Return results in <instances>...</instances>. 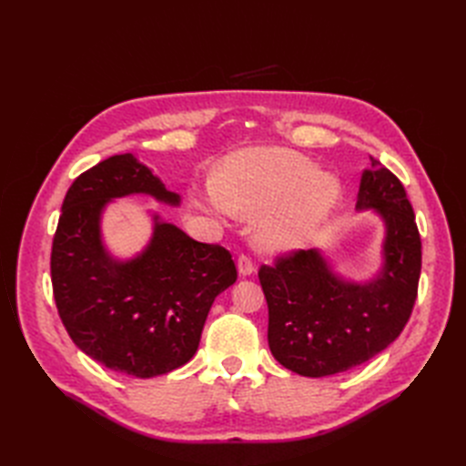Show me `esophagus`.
I'll list each match as a JSON object with an SVG mask.
<instances>
[{
    "label": "esophagus",
    "instance_id": "1",
    "mask_svg": "<svg viewBox=\"0 0 466 466\" xmlns=\"http://www.w3.org/2000/svg\"><path fill=\"white\" fill-rule=\"evenodd\" d=\"M237 270L241 276H250V274H255V264H252V260L248 257L241 255L237 260Z\"/></svg>",
    "mask_w": 466,
    "mask_h": 466
}]
</instances>
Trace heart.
<instances>
[{"mask_svg":"<svg viewBox=\"0 0 466 466\" xmlns=\"http://www.w3.org/2000/svg\"><path fill=\"white\" fill-rule=\"evenodd\" d=\"M340 198V180L291 149L255 147L223 163L202 206L221 219H257V245L270 255L307 247Z\"/></svg>","mask_w":466,"mask_h":466,"instance_id":"obj_1","label":"heart"}]
</instances>
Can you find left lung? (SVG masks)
I'll return each instance as SVG.
<instances>
[{
    "label": "left lung",
    "instance_id": "1",
    "mask_svg": "<svg viewBox=\"0 0 466 466\" xmlns=\"http://www.w3.org/2000/svg\"><path fill=\"white\" fill-rule=\"evenodd\" d=\"M358 211L385 228L380 266L358 281L340 274L319 248L262 266L268 346L286 370L303 377L348 371L397 340L410 319L421 270V241L404 187L371 157L360 180Z\"/></svg>",
    "mask_w": 466,
    "mask_h": 466
}]
</instances>
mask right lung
<instances>
[{
  "instance_id": "1",
  "label": "right lung",
  "mask_w": 466,
  "mask_h": 466,
  "mask_svg": "<svg viewBox=\"0 0 466 466\" xmlns=\"http://www.w3.org/2000/svg\"><path fill=\"white\" fill-rule=\"evenodd\" d=\"M151 196L180 206V194L136 155H112L69 187L52 243L54 299L76 346L126 375L149 379L190 361L211 303L235 284L229 250L194 241L157 211L147 245L118 258L103 237L112 200Z\"/></svg>"
}]
</instances>
